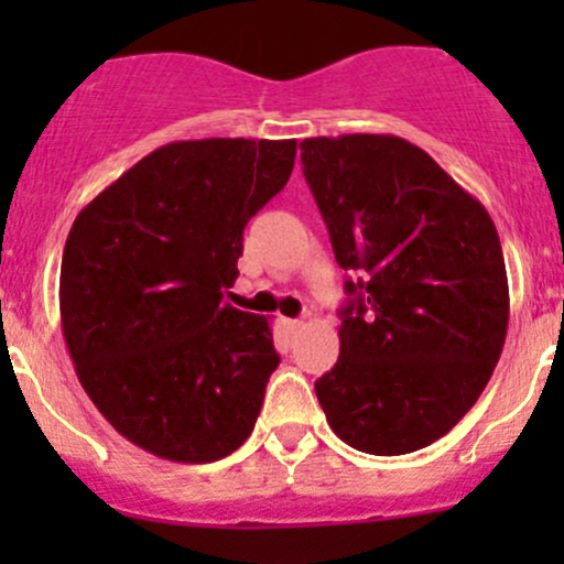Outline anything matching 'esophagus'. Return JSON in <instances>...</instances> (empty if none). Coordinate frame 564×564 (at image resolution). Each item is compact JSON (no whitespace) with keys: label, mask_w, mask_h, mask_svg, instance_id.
Listing matches in <instances>:
<instances>
[{"label":"esophagus","mask_w":564,"mask_h":564,"mask_svg":"<svg viewBox=\"0 0 564 564\" xmlns=\"http://www.w3.org/2000/svg\"><path fill=\"white\" fill-rule=\"evenodd\" d=\"M283 327H286V329H300V327H303V322H300V318H283Z\"/></svg>","instance_id":"esophagus-1"}]
</instances>
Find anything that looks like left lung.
Wrapping results in <instances>:
<instances>
[{"mask_svg": "<svg viewBox=\"0 0 564 564\" xmlns=\"http://www.w3.org/2000/svg\"><path fill=\"white\" fill-rule=\"evenodd\" d=\"M300 150L335 261L351 275L318 403L355 451L414 453L475 406L502 355L510 294L497 226L406 139L318 135Z\"/></svg>", "mask_w": 564, "mask_h": 564, "instance_id": "8db88e82", "label": "left lung"}]
</instances>
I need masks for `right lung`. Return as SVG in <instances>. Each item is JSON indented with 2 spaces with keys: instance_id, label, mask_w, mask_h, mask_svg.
<instances>
[{
  "instance_id": "obj_1",
  "label": "right lung",
  "mask_w": 564,
  "mask_h": 564,
  "mask_svg": "<svg viewBox=\"0 0 564 564\" xmlns=\"http://www.w3.org/2000/svg\"><path fill=\"white\" fill-rule=\"evenodd\" d=\"M297 141H172L78 213L59 314L82 388L133 445L180 464L235 453L281 357L270 322L224 303L248 220Z\"/></svg>"
}]
</instances>
